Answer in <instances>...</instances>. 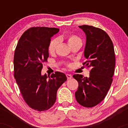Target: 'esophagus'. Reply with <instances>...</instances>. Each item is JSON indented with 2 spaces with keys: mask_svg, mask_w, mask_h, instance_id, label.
<instances>
[{
  "mask_svg": "<svg viewBox=\"0 0 128 128\" xmlns=\"http://www.w3.org/2000/svg\"><path fill=\"white\" fill-rule=\"evenodd\" d=\"M66 76H67V79H71L72 78V76L71 75V74H66Z\"/></svg>",
  "mask_w": 128,
  "mask_h": 128,
  "instance_id": "esophagus-1",
  "label": "esophagus"
}]
</instances>
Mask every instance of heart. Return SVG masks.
I'll list each match as a JSON object with an SVG mask.
<instances>
[{"instance_id": "b5f03b06", "label": "heart", "mask_w": 128, "mask_h": 128, "mask_svg": "<svg viewBox=\"0 0 128 128\" xmlns=\"http://www.w3.org/2000/svg\"><path fill=\"white\" fill-rule=\"evenodd\" d=\"M67 42H68L69 46H71L75 42H81V40H80V38H79L75 35H71V36H67ZM58 42H59V40L58 38H54L50 42L49 46H48V51L50 54H53L55 52L57 45L58 44Z\"/></svg>"}]
</instances>
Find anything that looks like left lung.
<instances>
[{"label": "left lung", "instance_id": "obj_1", "mask_svg": "<svg viewBox=\"0 0 128 128\" xmlns=\"http://www.w3.org/2000/svg\"><path fill=\"white\" fill-rule=\"evenodd\" d=\"M86 36L84 54L86 61L83 65L90 68V76H73L78 82L75 92L77 102L82 106L91 108L101 102L109 90L112 81L116 64L112 41L102 29L92 26H79Z\"/></svg>", "mask_w": 128, "mask_h": 128}]
</instances>
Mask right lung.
I'll use <instances>...</instances> for the list:
<instances>
[{
    "instance_id": "right-lung-1",
    "label": "right lung",
    "mask_w": 128,
    "mask_h": 128,
    "mask_svg": "<svg viewBox=\"0 0 128 128\" xmlns=\"http://www.w3.org/2000/svg\"><path fill=\"white\" fill-rule=\"evenodd\" d=\"M59 30L55 28H31L23 34L15 50L16 82L25 102L36 111L51 108L56 101L58 88L67 80L66 74L58 72L50 76L42 74V64L49 57L50 38Z\"/></svg>"
}]
</instances>
